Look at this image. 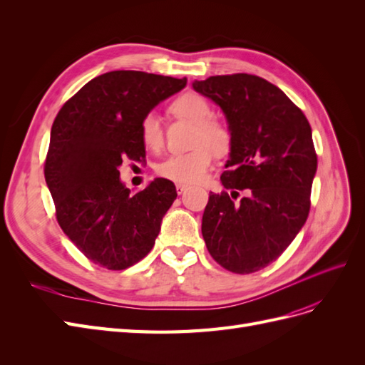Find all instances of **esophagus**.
<instances>
[{
	"label": "esophagus",
	"instance_id": "34e87169",
	"mask_svg": "<svg viewBox=\"0 0 365 365\" xmlns=\"http://www.w3.org/2000/svg\"><path fill=\"white\" fill-rule=\"evenodd\" d=\"M187 189H189V185H185V184H176V192H178L180 195L184 193Z\"/></svg>",
	"mask_w": 365,
	"mask_h": 365
}]
</instances>
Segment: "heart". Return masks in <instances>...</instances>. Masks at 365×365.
Listing matches in <instances>:
<instances>
[{"instance_id":"1","label":"heart","mask_w":365,"mask_h":365,"mask_svg":"<svg viewBox=\"0 0 365 365\" xmlns=\"http://www.w3.org/2000/svg\"><path fill=\"white\" fill-rule=\"evenodd\" d=\"M169 113L195 126L192 146L196 149L163 160L157 165V173L178 184L200 182L213 163V153L224 155L228 152L231 146L230 130L212 117L213 109L208 101L196 93H185L175 98L169 106ZM140 135L148 149H158L163 145V129L155 114H148L143 118Z\"/></svg>"}]
</instances>
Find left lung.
<instances>
[{
  "label": "left lung",
  "mask_w": 365,
  "mask_h": 365,
  "mask_svg": "<svg viewBox=\"0 0 365 365\" xmlns=\"http://www.w3.org/2000/svg\"><path fill=\"white\" fill-rule=\"evenodd\" d=\"M193 90L227 118L231 146L222 185L233 193L248 189L239 204L227 192H210L202 237L220 267L256 272L279 259L307 219L317 172L311 125L279 86L259 76H212L195 81Z\"/></svg>",
  "instance_id": "8db88e82"
}]
</instances>
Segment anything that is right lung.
Here are the masks:
<instances>
[{
  "mask_svg": "<svg viewBox=\"0 0 365 365\" xmlns=\"http://www.w3.org/2000/svg\"><path fill=\"white\" fill-rule=\"evenodd\" d=\"M185 83V77L109 71L83 85L54 118L43 175L61 228L93 263L126 269L155 244L175 184L155 178L130 193L118 168L126 157H146L143 118Z\"/></svg>",
  "mask_w": 365,
  "mask_h": 365,
  "instance_id": "right-lung-1",
  "label": "right lung"
}]
</instances>
